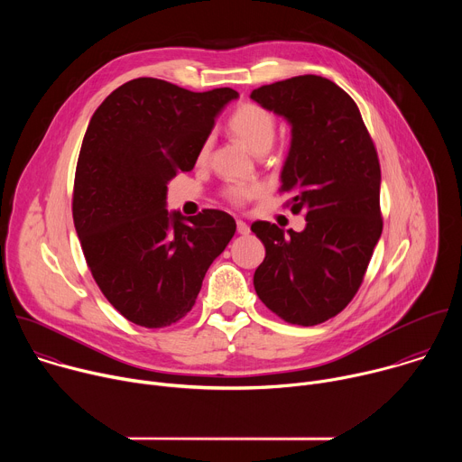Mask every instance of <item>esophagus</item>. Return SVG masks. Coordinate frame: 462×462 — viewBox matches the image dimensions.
I'll return each instance as SVG.
<instances>
[{
  "label": "esophagus",
  "mask_w": 462,
  "mask_h": 462,
  "mask_svg": "<svg viewBox=\"0 0 462 462\" xmlns=\"http://www.w3.org/2000/svg\"><path fill=\"white\" fill-rule=\"evenodd\" d=\"M237 234H241V236L250 234V226L245 221H237Z\"/></svg>",
  "instance_id": "obj_1"
}]
</instances>
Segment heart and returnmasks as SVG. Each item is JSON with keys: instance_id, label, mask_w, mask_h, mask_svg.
I'll list each match as a JSON object with an SVG mask.
<instances>
[{"instance_id": "1", "label": "heart", "mask_w": 462, "mask_h": 462, "mask_svg": "<svg viewBox=\"0 0 462 462\" xmlns=\"http://www.w3.org/2000/svg\"><path fill=\"white\" fill-rule=\"evenodd\" d=\"M230 131L237 141H241L252 153L261 155L271 150L276 139V116L257 104L241 106L228 122ZM210 150V139L201 148V157H205ZM263 188L257 184L250 186H228L225 195L234 205H245L254 197L261 195Z\"/></svg>"}]
</instances>
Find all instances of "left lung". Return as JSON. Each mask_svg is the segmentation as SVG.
Returning <instances> with one entry per match:
<instances>
[{
  "mask_svg": "<svg viewBox=\"0 0 462 462\" xmlns=\"http://www.w3.org/2000/svg\"><path fill=\"white\" fill-rule=\"evenodd\" d=\"M250 98L291 124L282 191L307 226L287 234L267 221L252 232L265 245L254 289L294 325H318L347 307L382 234L380 164L355 100L316 75L261 86Z\"/></svg>",
  "mask_w": 462,
  "mask_h": 462,
  "instance_id": "1",
  "label": "left lung"
}]
</instances>
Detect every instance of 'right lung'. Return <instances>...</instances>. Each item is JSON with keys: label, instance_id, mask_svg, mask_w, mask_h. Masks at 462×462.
Instances as JSON below:
<instances>
[{"label": "right lung", "instance_id": "right-lung-1", "mask_svg": "<svg viewBox=\"0 0 462 462\" xmlns=\"http://www.w3.org/2000/svg\"><path fill=\"white\" fill-rule=\"evenodd\" d=\"M237 97L230 88L193 93L135 79L89 120L75 175V228L102 294L141 327L186 316L236 234L234 217L221 210L168 212L166 184L195 166L216 116Z\"/></svg>", "mask_w": 462, "mask_h": 462}]
</instances>
